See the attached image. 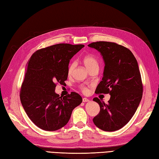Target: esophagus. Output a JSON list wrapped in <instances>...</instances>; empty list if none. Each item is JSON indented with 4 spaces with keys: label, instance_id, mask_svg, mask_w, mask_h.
Here are the masks:
<instances>
[{
    "label": "esophagus",
    "instance_id": "esophagus-1",
    "mask_svg": "<svg viewBox=\"0 0 159 159\" xmlns=\"http://www.w3.org/2000/svg\"><path fill=\"white\" fill-rule=\"evenodd\" d=\"M88 101H89V99H87V98H83V102H88Z\"/></svg>",
    "mask_w": 159,
    "mask_h": 159
}]
</instances>
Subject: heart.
<instances>
[{"mask_svg": "<svg viewBox=\"0 0 159 159\" xmlns=\"http://www.w3.org/2000/svg\"><path fill=\"white\" fill-rule=\"evenodd\" d=\"M83 62L88 70L94 68V67H98L99 68L98 61V59L96 58V57L93 55H89L84 57V58L83 59ZM75 67H76V63L74 62L70 63L68 68H67V74H68V75L70 76L72 75L73 73V71L74 68H75ZM80 89H81L82 92H83L85 93L87 92V88L85 86H81V88Z\"/></svg>", "mask_w": 159, "mask_h": 159, "instance_id": "b5f03b06", "label": "heart"}]
</instances>
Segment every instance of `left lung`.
<instances>
[{"label": "left lung", "instance_id": "8db88e82", "mask_svg": "<svg viewBox=\"0 0 159 159\" xmlns=\"http://www.w3.org/2000/svg\"><path fill=\"white\" fill-rule=\"evenodd\" d=\"M102 55L105 63L102 81L95 93H109L108 104L94 98L100 113L93 121L100 129L116 131L134 116L143 95V84L137 59L129 49L114 42H96L88 45Z\"/></svg>", "mask_w": 159, "mask_h": 159}]
</instances>
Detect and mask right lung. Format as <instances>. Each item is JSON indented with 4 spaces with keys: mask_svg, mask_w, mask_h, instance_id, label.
I'll return each instance as SVG.
<instances>
[{
    "mask_svg": "<svg viewBox=\"0 0 159 159\" xmlns=\"http://www.w3.org/2000/svg\"><path fill=\"white\" fill-rule=\"evenodd\" d=\"M83 47L52 45L37 50L27 63L20 101L30 120L41 129L55 131L66 126L73 109L82 102L79 93L72 92L60 97L55 89L57 83H65L70 60Z\"/></svg>",
    "mask_w": 159,
    "mask_h": 159,
    "instance_id": "add662e5",
    "label": "right lung"
}]
</instances>
